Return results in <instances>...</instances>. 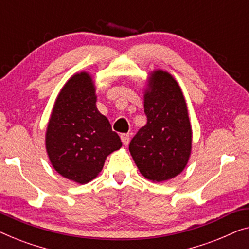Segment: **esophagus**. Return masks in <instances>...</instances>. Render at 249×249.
Here are the masks:
<instances>
[{"label": "esophagus", "mask_w": 249, "mask_h": 249, "mask_svg": "<svg viewBox=\"0 0 249 249\" xmlns=\"http://www.w3.org/2000/svg\"><path fill=\"white\" fill-rule=\"evenodd\" d=\"M121 139H122V142H123V144L127 145L129 143V139H131V135H129L128 133H126V134L121 135Z\"/></svg>", "instance_id": "esophagus-1"}]
</instances>
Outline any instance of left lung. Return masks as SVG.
Instances as JSON below:
<instances>
[{
    "label": "left lung",
    "mask_w": 249,
    "mask_h": 249,
    "mask_svg": "<svg viewBox=\"0 0 249 249\" xmlns=\"http://www.w3.org/2000/svg\"><path fill=\"white\" fill-rule=\"evenodd\" d=\"M146 124L129 143V152L149 180H168L186 167L192 151V126L181 89L162 70L150 73L144 90Z\"/></svg>",
    "instance_id": "8db88e82"
}]
</instances>
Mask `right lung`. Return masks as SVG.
Masks as SVG:
<instances>
[{
    "mask_svg": "<svg viewBox=\"0 0 249 249\" xmlns=\"http://www.w3.org/2000/svg\"><path fill=\"white\" fill-rule=\"evenodd\" d=\"M88 72L72 75L56 98L46 129V151L54 169L78 184L94 179L122 142L96 106Z\"/></svg>",
    "mask_w": 249,
    "mask_h": 249,
    "instance_id": "add662e5",
    "label": "right lung"
}]
</instances>
